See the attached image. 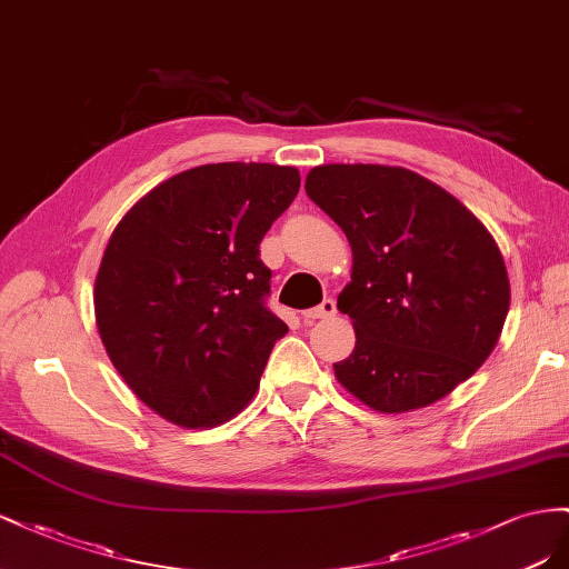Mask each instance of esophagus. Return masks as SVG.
<instances>
[{"label":"esophagus","mask_w":569,"mask_h":569,"mask_svg":"<svg viewBox=\"0 0 569 569\" xmlns=\"http://www.w3.org/2000/svg\"><path fill=\"white\" fill-rule=\"evenodd\" d=\"M333 315H336V302L331 298H327V300H321V305L312 307V310H305L302 319H305V323H312L317 319H327Z\"/></svg>","instance_id":"obj_1"}]
</instances>
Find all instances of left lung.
Listing matches in <instances>:
<instances>
[{
    "label": "left lung",
    "instance_id": "obj_1",
    "mask_svg": "<svg viewBox=\"0 0 569 569\" xmlns=\"http://www.w3.org/2000/svg\"><path fill=\"white\" fill-rule=\"evenodd\" d=\"M305 190L352 248L338 310L355 350L336 379L379 412L441 400L486 362L510 307L506 262L469 209L410 169L323 164Z\"/></svg>",
    "mask_w": 569,
    "mask_h": 569
}]
</instances>
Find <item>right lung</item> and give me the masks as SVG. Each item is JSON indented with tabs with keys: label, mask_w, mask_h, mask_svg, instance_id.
I'll return each instance as SVG.
<instances>
[{
	"label": "right lung",
	"mask_w": 569,
	"mask_h": 569,
	"mask_svg": "<svg viewBox=\"0 0 569 569\" xmlns=\"http://www.w3.org/2000/svg\"><path fill=\"white\" fill-rule=\"evenodd\" d=\"M300 190L276 164L194 167L133 204L94 279V317L131 391L178 427H214L254 396L288 327L267 307L259 242Z\"/></svg>",
	"instance_id": "right-lung-1"
}]
</instances>
